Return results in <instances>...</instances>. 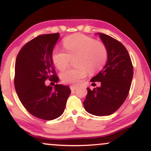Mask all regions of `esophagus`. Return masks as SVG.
<instances>
[{
    "label": "esophagus",
    "instance_id": "34e87169",
    "mask_svg": "<svg viewBox=\"0 0 151 151\" xmlns=\"http://www.w3.org/2000/svg\"><path fill=\"white\" fill-rule=\"evenodd\" d=\"M77 88V86H74V85H71L70 86V89L72 90V91H74V90H75Z\"/></svg>",
    "mask_w": 151,
    "mask_h": 151
}]
</instances>
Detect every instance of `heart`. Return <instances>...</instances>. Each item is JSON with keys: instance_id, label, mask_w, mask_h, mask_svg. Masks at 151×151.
<instances>
[{"instance_id": "obj_1", "label": "heart", "mask_w": 151, "mask_h": 151, "mask_svg": "<svg viewBox=\"0 0 151 151\" xmlns=\"http://www.w3.org/2000/svg\"><path fill=\"white\" fill-rule=\"evenodd\" d=\"M64 50L55 48L52 60L59 70H65L71 58L75 59V68L68 69L61 74L62 80L67 84H77L88 74L98 72L104 66L108 59V50L104 42L89 36L74 34L63 40Z\"/></svg>"}]
</instances>
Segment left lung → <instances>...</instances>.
Segmentation results:
<instances>
[{
	"label": "left lung",
	"mask_w": 151,
	"mask_h": 151,
	"mask_svg": "<svg viewBox=\"0 0 151 151\" xmlns=\"http://www.w3.org/2000/svg\"><path fill=\"white\" fill-rule=\"evenodd\" d=\"M108 50L106 65L91 82L100 81L101 86L91 90L87 88L84 109L88 113L98 116L114 114L125 101L131 88L133 68L127 50L119 41L99 32Z\"/></svg>",
	"instance_id": "left-lung-1"
}]
</instances>
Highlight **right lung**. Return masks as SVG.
Segmentation results:
<instances>
[{
  "label": "right lung",
  "mask_w": 151,
  "mask_h": 151,
  "mask_svg": "<svg viewBox=\"0 0 151 151\" xmlns=\"http://www.w3.org/2000/svg\"><path fill=\"white\" fill-rule=\"evenodd\" d=\"M60 34L37 36L24 45L15 61L14 84L22 104L29 113L43 120L63 114L71 93L68 86H46L47 79L58 82L52 55Z\"/></svg>",
  "instance_id": "right-lung-1"
}]
</instances>
